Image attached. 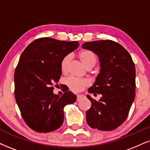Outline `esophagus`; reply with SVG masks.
I'll use <instances>...</instances> for the list:
<instances>
[{"label":"esophagus","mask_w":150,"mask_h":150,"mask_svg":"<svg viewBox=\"0 0 150 150\" xmlns=\"http://www.w3.org/2000/svg\"><path fill=\"white\" fill-rule=\"evenodd\" d=\"M84 95L82 94H77V101H79V100H81V98H84Z\"/></svg>","instance_id":"1"}]
</instances>
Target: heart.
Returning a JSON list of instances; mask_svg holds the SVG:
<instances>
[{
	"mask_svg": "<svg viewBox=\"0 0 150 150\" xmlns=\"http://www.w3.org/2000/svg\"><path fill=\"white\" fill-rule=\"evenodd\" d=\"M79 59L88 69H91L97 62V57L94 52L89 50H81L78 54ZM71 55L67 54L64 56L61 62V70L62 72H66L71 62ZM66 84L72 91H81L85 87L90 84L89 79L86 78H77L75 77H70L66 79Z\"/></svg>",
	"mask_w": 150,
	"mask_h": 150,
	"instance_id": "1",
	"label": "heart"
}]
</instances>
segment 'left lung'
I'll return each instance as SVG.
<instances>
[{
	"mask_svg": "<svg viewBox=\"0 0 150 150\" xmlns=\"http://www.w3.org/2000/svg\"><path fill=\"white\" fill-rule=\"evenodd\" d=\"M99 57L100 72L96 82L88 89L99 101L87 96L91 107L86 111V122L91 128L111 131L126 120L136 93V69L132 57L124 47L111 40L82 44Z\"/></svg>",
	"mask_w": 150,
	"mask_h": 150,
	"instance_id": "obj_1",
	"label": "left lung"
}]
</instances>
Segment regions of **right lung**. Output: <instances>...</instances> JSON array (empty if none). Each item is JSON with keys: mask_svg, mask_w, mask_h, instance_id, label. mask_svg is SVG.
<instances>
[{"mask_svg": "<svg viewBox=\"0 0 150 150\" xmlns=\"http://www.w3.org/2000/svg\"><path fill=\"white\" fill-rule=\"evenodd\" d=\"M79 45L78 41L39 38L21 54L14 73L15 99L24 121L35 132L48 133L59 128L64 107L76 101L71 91H65L62 96L53 93V85L61 77L62 59Z\"/></svg>", "mask_w": 150, "mask_h": 150, "instance_id": "1", "label": "right lung"}]
</instances>
